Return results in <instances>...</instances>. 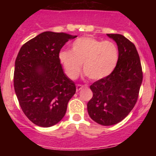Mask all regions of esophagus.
Returning a JSON list of instances; mask_svg holds the SVG:
<instances>
[{"mask_svg":"<svg viewBox=\"0 0 156 156\" xmlns=\"http://www.w3.org/2000/svg\"><path fill=\"white\" fill-rule=\"evenodd\" d=\"M83 87H84V86H83V85L77 84L76 85V90H77V91H79V90H80L81 89H83Z\"/></svg>","mask_w":156,"mask_h":156,"instance_id":"esophagus-1","label":"esophagus"}]
</instances>
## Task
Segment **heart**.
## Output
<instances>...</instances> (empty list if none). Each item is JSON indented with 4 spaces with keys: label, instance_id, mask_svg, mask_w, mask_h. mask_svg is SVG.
Returning <instances> with one entry per match:
<instances>
[{
    "label": "heart",
    "instance_id": "1",
    "mask_svg": "<svg viewBox=\"0 0 156 156\" xmlns=\"http://www.w3.org/2000/svg\"><path fill=\"white\" fill-rule=\"evenodd\" d=\"M59 59L71 80L78 77L83 64L85 74L92 80H99L114 71L119 60V51L111 41L81 37L72 44L71 51L60 52Z\"/></svg>",
    "mask_w": 156,
    "mask_h": 156
}]
</instances>
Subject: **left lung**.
Returning a JSON list of instances; mask_svg holds the SVG:
<instances>
[{
	"label": "left lung",
	"instance_id": "8db88e82",
	"mask_svg": "<svg viewBox=\"0 0 156 156\" xmlns=\"http://www.w3.org/2000/svg\"><path fill=\"white\" fill-rule=\"evenodd\" d=\"M116 43L119 60L108 76L90 85L93 97L87 112L102 126L115 125L130 112L138 98L143 73L139 55L133 43L121 34H107Z\"/></svg>",
	"mask_w": 156,
	"mask_h": 156
}]
</instances>
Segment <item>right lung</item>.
Wrapping results in <instances>:
<instances>
[{
    "instance_id": "obj_1",
    "label": "right lung",
    "mask_w": 156,
    "mask_h": 156,
    "mask_svg": "<svg viewBox=\"0 0 156 156\" xmlns=\"http://www.w3.org/2000/svg\"><path fill=\"white\" fill-rule=\"evenodd\" d=\"M77 36L46 31L23 45L15 63L14 87L27 117L50 127L62 120L76 85L63 72L59 52Z\"/></svg>"
}]
</instances>
